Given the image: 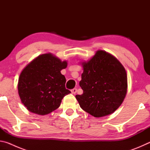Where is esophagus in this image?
<instances>
[{
  "label": "esophagus",
  "instance_id": "1",
  "mask_svg": "<svg viewBox=\"0 0 150 150\" xmlns=\"http://www.w3.org/2000/svg\"><path fill=\"white\" fill-rule=\"evenodd\" d=\"M71 93H72L73 94H75L76 93H77V88H73V89L71 90Z\"/></svg>",
  "mask_w": 150,
  "mask_h": 150
}]
</instances>
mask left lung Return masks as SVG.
<instances>
[{
    "mask_svg": "<svg viewBox=\"0 0 150 150\" xmlns=\"http://www.w3.org/2000/svg\"><path fill=\"white\" fill-rule=\"evenodd\" d=\"M80 87L75 96L81 108L95 117L113 113L125 98L128 83L126 70L113 55L98 50L87 62H83Z\"/></svg>",
    "mask_w": 150,
    "mask_h": 150,
    "instance_id": "obj_1",
    "label": "left lung"
}]
</instances>
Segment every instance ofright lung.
Returning <instances> with one entry per match:
<instances>
[{"instance_id": "obj_1", "label": "right lung", "mask_w": 150, "mask_h": 150, "mask_svg": "<svg viewBox=\"0 0 150 150\" xmlns=\"http://www.w3.org/2000/svg\"><path fill=\"white\" fill-rule=\"evenodd\" d=\"M67 66L52 54L39 55L22 70L18 90L22 103L31 112L45 115L59 107L71 91L61 71Z\"/></svg>"}]
</instances>
